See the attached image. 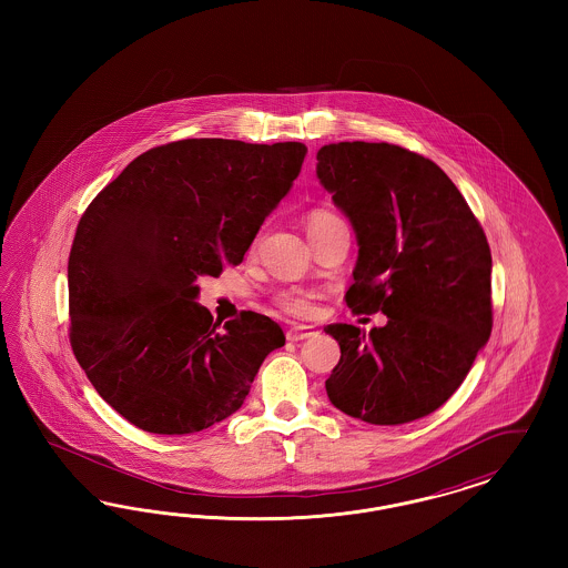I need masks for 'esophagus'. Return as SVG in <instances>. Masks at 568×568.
<instances>
[{
	"mask_svg": "<svg viewBox=\"0 0 568 568\" xmlns=\"http://www.w3.org/2000/svg\"><path fill=\"white\" fill-rule=\"evenodd\" d=\"M317 336V329L313 325H294L287 329V341H304Z\"/></svg>",
	"mask_w": 568,
	"mask_h": 568,
	"instance_id": "esophagus-1",
	"label": "esophagus"
}]
</instances>
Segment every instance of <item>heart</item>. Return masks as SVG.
<instances>
[{
  "label": "heart",
  "mask_w": 568,
  "mask_h": 568,
  "mask_svg": "<svg viewBox=\"0 0 568 568\" xmlns=\"http://www.w3.org/2000/svg\"><path fill=\"white\" fill-rule=\"evenodd\" d=\"M329 219H334V215H332V213H325V211L311 213L308 223H306V225H308V232L315 230V227H320V225H324ZM278 304H281L283 311H287V313H292V315H297V317H306V315H311L313 308H315V306H313V294L302 292V290L283 292V294L278 296Z\"/></svg>",
  "instance_id": "1"
}]
</instances>
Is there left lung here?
I'll list each match as a JSON object with an SVG mask.
<instances>
[{
	"label": "left lung",
	"instance_id": "1",
	"mask_svg": "<svg viewBox=\"0 0 568 568\" xmlns=\"http://www.w3.org/2000/svg\"><path fill=\"white\" fill-rule=\"evenodd\" d=\"M317 179L359 246L349 308L387 315L368 334L325 325L341 347L327 398L377 426L426 417L452 398L491 332L486 234L452 179L396 144H325Z\"/></svg>",
	"mask_w": 568,
	"mask_h": 568
}]
</instances>
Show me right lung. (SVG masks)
Masks as SVG:
<instances>
[{
	"label": "right lung",
	"mask_w": 568,
	"mask_h": 568,
	"mask_svg": "<svg viewBox=\"0 0 568 568\" xmlns=\"http://www.w3.org/2000/svg\"><path fill=\"white\" fill-rule=\"evenodd\" d=\"M304 155L302 142H170L138 155L84 211L68 262L70 343L95 392L135 428L215 426L285 345L281 325L253 311L219 332L195 281L243 262Z\"/></svg>",
	"instance_id": "1"
}]
</instances>
